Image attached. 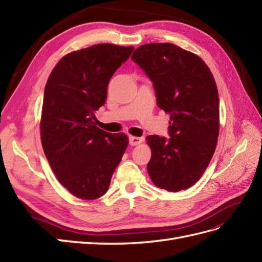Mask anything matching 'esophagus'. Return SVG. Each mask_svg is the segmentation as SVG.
Returning <instances> with one entry per match:
<instances>
[{
	"instance_id": "1",
	"label": "esophagus",
	"mask_w": 262,
	"mask_h": 262,
	"mask_svg": "<svg viewBox=\"0 0 262 262\" xmlns=\"http://www.w3.org/2000/svg\"><path fill=\"white\" fill-rule=\"evenodd\" d=\"M143 138L142 137H135V136H129V145L130 146H136L142 144Z\"/></svg>"
}]
</instances>
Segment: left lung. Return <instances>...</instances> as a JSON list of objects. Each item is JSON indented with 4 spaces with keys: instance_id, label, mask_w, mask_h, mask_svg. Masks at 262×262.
Here are the masks:
<instances>
[{
    "instance_id": "1",
    "label": "left lung",
    "mask_w": 262,
    "mask_h": 262,
    "mask_svg": "<svg viewBox=\"0 0 262 262\" xmlns=\"http://www.w3.org/2000/svg\"><path fill=\"white\" fill-rule=\"evenodd\" d=\"M132 59L151 80L159 108L170 115L169 138L146 137L151 148L149 177L168 191L189 188L210 163L219 135L212 74L200 57L170 43L139 46Z\"/></svg>"
}]
</instances>
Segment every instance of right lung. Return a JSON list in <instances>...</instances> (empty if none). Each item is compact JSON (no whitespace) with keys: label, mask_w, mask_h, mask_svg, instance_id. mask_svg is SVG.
<instances>
[{"label":"right lung","mask_w":262,"mask_h":262,"mask_svg":"<svg viewBox=\"0 0 262 262\" xmlns=\"http://www.w3.org/2000/svg\"><path fill=\"white\" fill-rule=\"evenodd\" d=\"M133 51L97 44L72 52L59 59L46 83L42 146L58 182L78 198L104 195L128 145L125 134L95 126L94 112L105 104L112 76Z\"/></svg>","instance_id":"obj_1"}]
</instances>
